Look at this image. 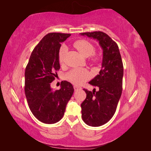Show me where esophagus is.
<instances>
[{"label":"esophagus","instance_id":"obj_1","mask_svg":"<svg viewBox=\"0 0 151 151\" xmlns=\"http://www.w3.org/2000/svg\"><path fill=\"white\" fill-rule=\"evenodd\" d=\"M73 88H74V89H75V91H77L78 89L81 88V87H79V86H74Z\"/></svg>","mask_w":151,"mask_h":151}]
</instances>
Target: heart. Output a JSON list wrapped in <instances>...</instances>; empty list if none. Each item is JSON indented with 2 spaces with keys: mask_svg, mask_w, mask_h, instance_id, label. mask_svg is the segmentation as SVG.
I'll use <instances>...</instances> for the list:
<instances>
[{
  "mask_svg": "<svg viewBox=\"0 0 151 151\" xmlns=\"http://www.w3.org/2000/svg\"><path fill=\"white\" fill-rule=\"evenodd\" d=\"M74 47L84 57H89L95 52L94 46L86 40H81L75 41L74 43ZM67 47L65 45H62L60 48L58 54L59 62L61 64L64 62ZM94 60H97V58H94ZM90 76V73L88 70L82 68H75L71 69L66 74L65 78L72 84L79 86L88 81Z\"/></svg>",
  "mask_w": 151,
  "mask_h": 151,
  "instance_id": "obj_1",
  "label": "heart"
}]
</instances>
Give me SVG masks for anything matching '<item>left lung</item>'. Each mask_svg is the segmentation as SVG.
<instances>
[{
  "label": "left lung",
  "instance_id": "8db88e82",
  "mask_svg": "<svg viewBox=\"0 0 151 151\" xmlns=\"http://www.w3.org/2000/svg\"><path fill=\"white\" fill-rule=\"evenodd\" d=\"M97 40L102 49V67L89 84L98 91L84 89L86 98L81 104L82 118L91 127H100L114 116L122 93L123 65L117 44L102 32L81 33Z\"/></svg>",
  "mask_w": 151,
  "mask_h": 151
}]
</instances>
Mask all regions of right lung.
<instances>
[{
	"label": "right lung",
	"instance_id": "add662e5",
	"mask_svg": "<svg viewBox=\"0 0 151 151\" xmlns=\"http://www.w3.org/2000/svg\"><path fill=\"white\" fill-rule=\"evenodd\" d=\"M70 36L56 32L45 36L34 48L25 69L24 92L28 106L38 120L46 124L61 120L74 92L73 85L65 81L61 82L58 90L50 87L60 68L61 43Z\"/></svg>",
	"mask_w": 151,
	"mask_h": 151
}]
</instances>
